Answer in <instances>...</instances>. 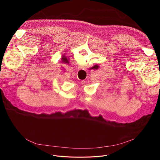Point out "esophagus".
Masks as SVG:
<instances>
[{"mask_svg": "<svg viewBox=\"0 0 160 160\" xmlns=\"http://www.w3.org/2000/svg\"><path fill=\"white\" fill-rule=\"evenodd\" d=\"M78 68L80 70H85V68L83 66H81V65L78 66Z\"/></svg>", "mask_w": 160, "mask_h": 160, "instance_id": "34e87169", "label": "esophagus"}]
</instances>
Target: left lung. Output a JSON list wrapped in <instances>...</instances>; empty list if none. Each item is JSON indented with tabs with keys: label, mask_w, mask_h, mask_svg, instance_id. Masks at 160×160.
Returning a JSON list of instances; mask_svg holds the SVG:
<instances>
[{
	"label": "left lung",
	"mask_w": 160,
	"mask_h": 160,
	"mask_svg": "<svg viewBox=\"0 0 160 160\" xmlns=\"http://www.w3.org/2000/svg\"><path fill=\"white\" fill-rule=\"evenodd\" d=\"M61 62L62 63H66V64H70V61H69V58H68V57H66L65 55H63L61 59Z\"/></svg>",
	"instance_id": "obj_1"
}]
</instances>
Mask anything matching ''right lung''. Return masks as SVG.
<instances>
[{"label":"right lung","mask_w":160,"mask_h":160,"mask_svg":"<svg viewBox=\"0 0 160 160\" xmlns=\"http://www.w3.org/2000/svg\"><path fill=\"white\" fill-rule=\"evenodd\" d=\"M99 68V66L98 65V64H96V65H94V66H93L92 68H90L89 70H97V69H98V68Z\"/></svg>","instance_id":"right-lung-1"}]
</instances>
